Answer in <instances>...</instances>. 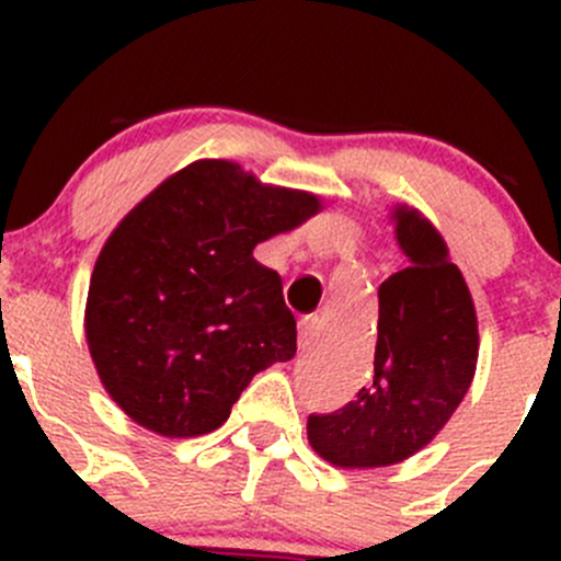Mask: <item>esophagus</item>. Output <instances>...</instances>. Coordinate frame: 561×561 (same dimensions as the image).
Masks as SVG:
<instances>
[{
	"label": "esophagus",
	"instance_id": "obj_1",
	"mask_svg": "<svg viewBox=\"0 0 561 561\" xmlns=\"http://www.w3.org/2000/svg\"><path fill=\"white\" fill-rule=\"evenodd\" d=\"M317 331H320V320H317L314 314L304 317V320L298 322V347H301V353H307V350L312 347Z\"/></svg>",
	"mask_w": 561,
	"mask_h": 561
}]
</instances>
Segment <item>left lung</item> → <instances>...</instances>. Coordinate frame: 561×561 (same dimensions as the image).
Instances as JSON below:
<instances>
[{"label":"left lung","mask_w":561,"mask_h":561,"mask_svg":"<svg viewBox=\"0 0 561 561\" xmlns=\"http://www.w3.org/2000/svg\"><path fill=\"white\" fill-rule=\"evenodd\" d=\"M407 268L380 285L375 375L355 401L309 415L312 448L333 467L399 463L426 448L472 386L478 314L448 244L417 208L390 211Z\"/></svg>","instance_id":"1"}]
</instances>
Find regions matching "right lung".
I'll use <instances>...</instances> for the list:
<instances>
[{"mask_svg": "<svg viewBox=\"0 0 561 561\" xmlns=\"http://www.w3.org/2000/svg\"><path fill=\"white\" fill-rule=\"evenodd\" d=\"M322 208L239 162L168 175L107 236L87 298V344L127 417L160 437H201L230 417L257 371L296 355L282 279L252 257Z\"/></svg>", "mask_w": 561, "mask_h": 561, "instance_id": "obj_1", "label": "right lung"}]
</instances>
